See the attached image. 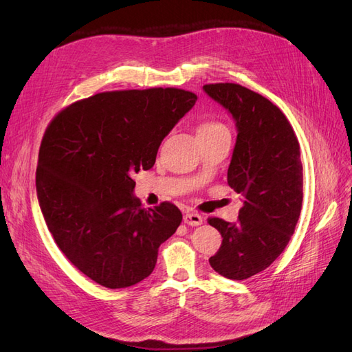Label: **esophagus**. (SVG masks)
<instances>
[{
    "mask_svg": "<svg viewBox=\"0 0 352 352\" xmlns=\"http://www.w3.org/2000/svg\"><path fill=\"white\" fill-rule=\"evenodd\" d=\"M184 221L186 223L188 226H199L202 225V217L199 214H197V212H186V214L184 216Z\"/></svg>",
    "mask_w": 352,
    "mask_h": 352,
    "instance_id": "obj_1",
    "label": "esophagus"
}]
</instances>
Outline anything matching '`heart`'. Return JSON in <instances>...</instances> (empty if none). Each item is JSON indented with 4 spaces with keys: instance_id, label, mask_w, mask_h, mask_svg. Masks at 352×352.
I'll return each mask as SVG.
<instances>
[{
    "instance_id": "obj_1",
    "label": "heart",
    "mask_w": 352,
    "mask_h": 352,
    "mask_svg": "<svg viewBox=\"0 0 352 352\" xmlns=\"http://www.w3.org/2000/svg\"><path fill=\"white\" fill-rule=\"evenodd\" d=\"M220 131H226L225 126L216 122H206L198 127V135H208V133H214Z\"/></svg>"
}]
</instances>
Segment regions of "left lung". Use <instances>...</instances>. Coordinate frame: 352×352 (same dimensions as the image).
Segmentation results:
<instances>
[{
    "mask_svg": "<svg viewBox=\"0 0 352 352\" xmlns=\"http://www.w3.org/2000/svg\"><path fill=\"white\" fill-rule=\"evenodd\" d=\"M236 123L228 184L242 195L236 223L210 217L223 238L210 265L243 280L265 270L289 242L302 206L300 144L279 107L238 83L204 85Z\"/></svg>",
    "mask_w": 352,
    "mask_h": 352,
    "instance_id": "8db88e82",
    "label": "left lung"
}]
</instances>
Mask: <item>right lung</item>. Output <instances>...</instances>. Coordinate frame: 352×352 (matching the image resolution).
Here are the masks:
<instances>
[{"label": "right lung", "instance_id": "right-lung-1", "mask_svg": "<svg viewBox=\"0 0 352 352\" xmlns=\"http://www.w3.org/2000/svg\"><path fill=\"white\" fill-rule=\"evenodd\" d=\"M177 88L101 92L70 104L42 138L36 194L48 230L67 260L110 289L140 283L182 212L172 202L142 208L133 197L140 170L194 107Z\"/></svg>", "mask_w": 352, "mask_h": 352}]
</instances>
